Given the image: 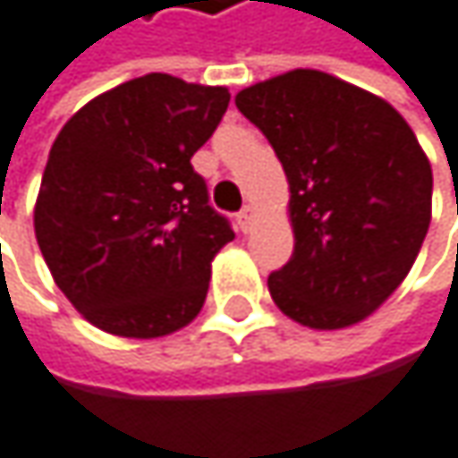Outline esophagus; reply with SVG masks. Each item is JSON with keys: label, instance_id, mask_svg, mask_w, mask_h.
Returning a JSON list of instances; mask_svg holds the SVG:
<instances>
[{"label": "esophagus", "instance_id": "esophagus-1", "mask_svg": "<svg viewBox=\"0 0 458 458\" xmlns=\"http://www.w3.org/2000/svg\"><path fill=\"white\" fill-rule=\"evenodd\" d=\"M255 219H258V211H255V206H244V208L239 211L236 222H239V227H242V233H250V231H252Z\"/></svg>", "mask_w": 458, "mask_h": 458}]
</instances>
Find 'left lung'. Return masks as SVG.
<instances>
[{
	"label": "left lung",
	"mask_w": 458,
	"mask_h": 458,
	"mask_svg": "<svg viewBox=\"0 0 458 458\" xmlns=\"http://www.w3.org/2000/svg\"><path fill=\"white\" fill-rule=\"evenodd\" d=\"M290 187L293 258L268 276L301 326L367 320L404 282L432 222V165L383 97L320 70H290L236 94Z\"/></svg>",
	"instance_id": "1"
}]
</instances>
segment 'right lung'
<instances>
[{
  "instance_id": "1",
  "label": "right lung",
  "mask_w": 458,
  "mask_h": 458,
  "mask_svg": "<svg viewBox=\"0 0 458 458\" xmlns=\"http://www.w3.org/2000/svg\"><path fill=\"white\" fill-rule=\"evenodd\" d=\"M227 103L225 86L148 72L97 94L56 135L35 236L54 282L91 326L157 339L198 318L211 260L233 231L190 159Z\"/></svg>"
}]
</instances>
